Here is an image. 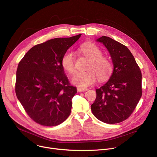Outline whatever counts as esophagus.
Returning <instances> with one entry per match:
<instances>
[{"label":"esophagus","instance_id":"1","mask_svg":"<svg viewBox=\"0 0 157 157\" xmlns=\"http://www.w3.org/2000/svg\"><path fill=\"white\" fill-rule=\"evenodd\" d=\"M88 88H81V87H78L77 88V91L78 92H85L86 90H88Z\"/></svg>","mask_w":157,"mask_h":157}]
</instances>
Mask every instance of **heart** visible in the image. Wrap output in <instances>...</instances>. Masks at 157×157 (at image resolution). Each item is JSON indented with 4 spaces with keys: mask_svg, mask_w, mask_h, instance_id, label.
<instances>
[{
    "mask_svg": "<svg viewBox=\"0 0 157 157\" xmlns=\"http://www.w3.org/2000/svg\"><path fill=\"white\" fill-rule=\"evenodd\" d=\"M79 52L89 60L83 72L78 71L72 77V83L81 87H86L93 84L97 78L102 81L108 78L113 71V63L108 57L102 55L101 49L97 45L90 43L79 47ZM76 59L74 54L68 51L62 59L63 68L72 74L75 71Z\"/></svg>",
    "mask_w": 157,
    "mask_h": 157,
    "instance_id": "1",
    "label": "heart"
}]
</instances>
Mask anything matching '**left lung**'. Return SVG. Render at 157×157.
Instances as JSON below:
<instances>
[{"label":"left lung","mask_w":157,"mask_h":157,"mask_svg":"<svg viewBox=\"0 0 157 157\" xmlns=\"http://www.w3.org/2000/svg\"><path fill=\"white\" fill-rule=\"evenodd\" d=\"M97 41L108 49L114 69L109 81L95 90L97 97L91 109L104 123H120L130 116L141 97V71L127 46L106 36Z\"/></svg>","instance_id":"1"}]
</instances>
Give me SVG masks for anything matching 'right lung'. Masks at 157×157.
<instances>
[{
  "instance_id": "add662e5",
  "label": "right lung",
  "mask_w": 157,
  "mask_h": 157,
  "mask_svg": "<svg viewBox=\"0 0 157 157\" xmlns=\"http://www.w3.org/2000/svg\"><path fill=\"white\" fill-rule=\"evenodd\" d=\"M81 34L55 38L32 47L18 63L15 92L29 116L41 125L53 127L71 114L77 93L64 73L62 59Z\"/></svg>"
}]
</instances>
